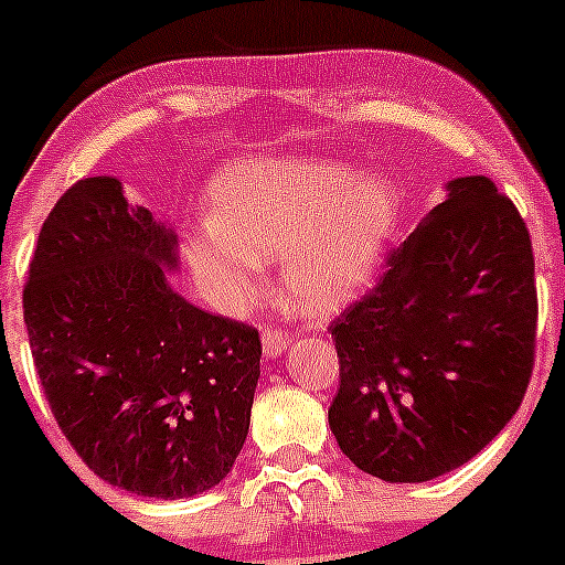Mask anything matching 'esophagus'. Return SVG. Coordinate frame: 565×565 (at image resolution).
Returning a JSON list of instances; mask_svg holds the SVG:
<instances>
[{
    "label": "esophagus",
    "mask_w": 565,
    "mask_h": 565,
    "mask_svg": "<svg viewBox=\"0 0 565 565\" xmlns=\"http://www.w3.org/2000/svg\"><path fill=\"white\" fill-rule=\"evenodd\" d=\"M289 347V333H284L281 328H265L262 330V352L265 358H278L284 355Z\"/></svg>",
    "instance_id": "34e87169"
}]
</instances>
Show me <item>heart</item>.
Instances as JSON below:
<instances>
[{"instance_id":"1","label":"heart","mask_w":565,"mask_h":565,"mask_svg":"<svg viewBox=\"0 0 565 565\" xmlns=\"http://www.w3.org/2000/svg\"><path fill=\"white\" fill-rule=\"evenodd\" d=\"M213 221L185 256L226 311L265 289L281 256V292L309 315H333L366 289L396 232L402 196L385 174H355L330 158L243 161L213 182Z\"/></svg>"}]
</instances>
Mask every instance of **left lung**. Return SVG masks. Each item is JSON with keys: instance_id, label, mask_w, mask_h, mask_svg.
Masks as SVG:
<instances>
[{"instance_id": "1", "label": "left lung", "mask_w": 565, "mask_h": 565, "mask_svg": "<svg viewBox=\"0 0 565 565\" xmlns=\"http://www.w3.org/2000/svg\"><path fill=\"white\" fill-rule=\"evenodd\" d=\"M333 324L339 393L328 424L344 457L388 483L457 470L514 418L535 350L527 226L489 177L446 199Z\"/></svg>"}]
</instances>
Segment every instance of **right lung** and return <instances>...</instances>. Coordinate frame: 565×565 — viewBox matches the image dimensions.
<instances>
[{"mask_svg": "<svg viewBox=\"0 0 565 565\" xmlns=\"http://www.w3.org/2000/svg\"><path fill=\"white\" fill-rule=\"evenodd\" d=\"M177 235L84 177L40 230L24 322L56 424L89 470L145 498H193L235 465L259 380V333L169 284Z\"/></svg>", "mask_w": 565, "mask_h": 565, "instance_id": "add662e5", "label": "right lung"}]
</instances>
